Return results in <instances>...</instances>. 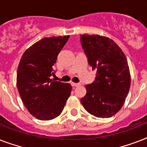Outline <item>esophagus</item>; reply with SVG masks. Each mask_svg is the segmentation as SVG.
I'll list each match as a JSON object with an SVG mask.
<instances>
[{"instance_id": "esophagus-1", "label": "esophagus", "mask_w": 147, "mask_h": 147, "mask_svg": "<svg viewBox=\"0 0 147 147\" xmlns=\"http://www.w3.org/2000/svg\"><path fill=\"white\" fill-rule=\"evenodd\" d=\"M71 85H72L73 87H78V86H79V85H80V83H74V82H72V83H71Z\"/></svg>"}]
</instances>
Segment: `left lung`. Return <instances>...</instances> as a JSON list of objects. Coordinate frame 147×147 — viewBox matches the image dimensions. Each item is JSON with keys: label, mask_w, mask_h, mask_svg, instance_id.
I'll return each instance as SVG.
<instances>
[{"label": "left lung", "mask_w": 147, "mask_h": 147, "mask_svg": "<svg viewBox=\"0 0 147 147\" xmlns=\"http://www.w3.org/2000/svg\"><path fill=\"white\" fill-rule=\"evenodd\" d=\"M80 36L88 64L97 71L95 80L85 86L87 92L81 103L94 117H111L123 107L130 89L127 60L111 39L99 35Z\"/></svg>", "instance_id": "obj_1"}]
</instances>
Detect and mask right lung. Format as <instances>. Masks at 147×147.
<instances>
[{"mask_svg":"<svg viewBox=\"0 0 147 147\" xmlns=\"http://www.w3.org/2000/svg\"><path fill=\"white\" fill-rule=\"evenodd\" d=\"M69 36L43 38L26 49L17 68V86L24 105L36 118L58 117L70 96L71 86L51 79L53 65Z\"/></svg>","mask_w":147,"mask_h":147,"instance_id":"obj_1","label":"right lung"}]
</instances>
